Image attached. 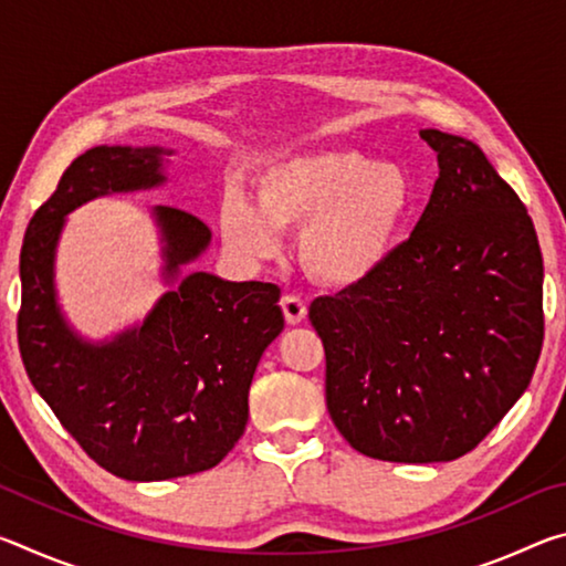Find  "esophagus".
Returning <instances> with one entry per match:
<instances>
[{
  "label": "esophagus",
  "instance_id": "obj_1",
  "mask_svg": "<svg viewBox=\"0 0 566 566\" xmlns=\"http://www.w3.org/2000/svg\"><path fill=\"white\" fill-rule=\"evenodd\" d=\"M282 312L286 324H300L306 319V304L300 300V296H282Z\"/></svg>",
  "mask_w": 566,
  "mask_h": 566
}]
</instances>
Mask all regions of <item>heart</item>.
<instances>
[{
  "mask_svg": "<svg viewBox=\"0 0 566 566\" xmlns=\"http://www.w3.org/2000/svg\"><path fill=\"white\" fill-rule=\"evenodd\" d=\"M417 207V185L395 161L349 147L306 149L262 167L254 205L229 195L219 234L247 262L282 252V232H302L300 260L312 280L352 290L377 276Z\"/></svg>",
  "mask_w": 566,
  "mask_h": 566,
  "instance_id": "b5f03b06",
  "label": "heart"
}]
</instances>
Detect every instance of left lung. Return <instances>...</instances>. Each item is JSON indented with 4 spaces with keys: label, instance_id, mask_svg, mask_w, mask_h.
I'll list each match as a JSON object with an SVG mask.
<instances>
[{
    "label": "left lung",
    "instance_id": "obj_1",
    "mask_svg": "<svg viewBox=\"0 0 566 566\" xmlns=\"http://www.w3.org/2000/svg\"><path fill=\"white\" fill-rule=\"evenodd\" d=\"M419 137L439 177L415 232L369 282L310 306L334 427L405 464L472 452L530 387L544 339V264L522 199L474 142Z\"/></svg>",
    "mask_w": 566,
    "mask_h": 566
}]
</instances>
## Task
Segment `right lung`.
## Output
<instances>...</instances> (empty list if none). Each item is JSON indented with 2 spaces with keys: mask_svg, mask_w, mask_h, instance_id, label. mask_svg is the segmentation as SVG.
<instances>
[{
  "mask_svg": "<svg viewBox=\"0 0 566 566\" xmlns=\"http://www.w3.org/2000/svg\"><path fill=\"white\" fill-rule=\"evenodd\" d=\"M165 147H94L76 157L27 227L19 352L34 389L94 462L129 482L205 472L244 434L249 387L284 329L280 286L181 272L212 242L195 214L155 207L167 292L145 322L84 339L56 300L54 262L66 214L97 197L167 181Z\"/></svg>",
  "mask_w": 566,
  "mask_h": 566,
  "instance_id": "obj_1",
  "label": "right lung"
}]
</instances>
